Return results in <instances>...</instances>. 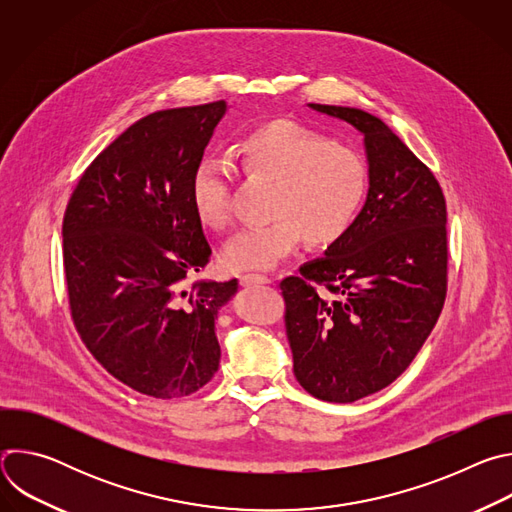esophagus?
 I'll list each match as a JSON object with an SVG mask.
<instances>
[{
    "label": "esophagus",
    "instance_id": "1",
    "mask_svg": "<svg viewBox=\"0 0 512 512\" xmlns=\"http://www.w3.org/2000/svg\"><path fill=\"white\" fill-rule=\"evenodd\" d=\"M241 285L243 287H251V285H263V283H269L271 279L267 275H259V273H245L239 277Z\"/></svg>",
    "mask_w": 512,
    "mask_h": 512
}]
</instances>
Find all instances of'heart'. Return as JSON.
I'll list each match as a JSON object with an SVG mask.
<instances>
[{"instance_id":"heart-1","label":"heart","mask_w":512,"mask_h":512,"mask_svg":"<svg viewBox=\"0 0 512 512\" xmlns=\"http://www.w3.org/2000/svg\"><path fill=\"white\" fill-rule=\"evenodd\" d=\"M237 158L245 172L275 182L269 202L273 221L235 235L223 251L231 271H265L296 251L338 241L354 223L369 190V170L360 154L296 121H271L243 135ZM231 170L204 158L190 178L196 216L212 229L231 223Z\"/></svg>"}]
</instances>
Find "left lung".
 I'll return each mask as SVG.
<instances>
[{"mask_svg":"<svg viewBox=\"0 0 512 512\" xmlns=\"http://www.w3.org/2000/svg\"><path fill=\"white\" fill-rule=\"evenodd\" d=\"M308 107L364 135L369 194L324 257L279 283L285 332L300 385L322 401L352 403L391 385L442 314L446 198L379 117L354 107Z\"/></svg>","mask_w":512,"mask_h":512,"instance_id":"1","label":"left lung"}]
</instances>
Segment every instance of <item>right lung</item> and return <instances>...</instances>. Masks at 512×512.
<instances>
[{"label": "right lung", "instance_id": "1", "mask_svg": "<svg viewBox=\"0 0 512 512\" xmlns=\"http://www.w3.org/2000/svg\"><path fill=\"white\" fill-rule=\"evenodd\" d=\"M225 101L156 111L93 160L62 221L70 314L101 367L141 395L196 393L218 371L214 320L239 281H188L212 249L190 200Z\"/></svg>", "mask_w": 512, "mask_h": 512}]
</instances>
